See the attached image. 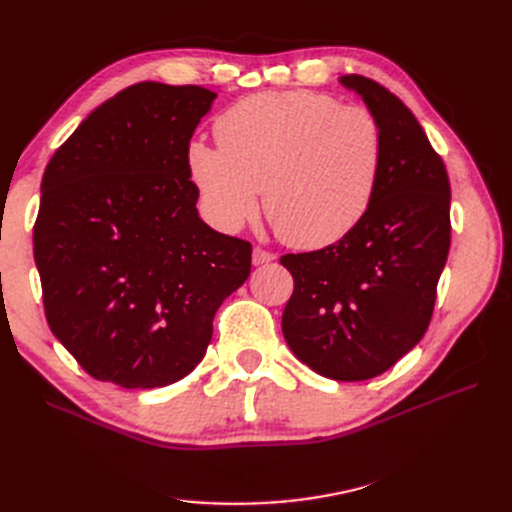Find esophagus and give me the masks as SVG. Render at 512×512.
I'll return each mask as SVG.
<instances>
[{
  "mask_svg": "<svg viewBox=\"0 0 512 512\" xmlns=\"http://www.w3.org/2000/svg\"><path fill=\"white\" fill-rule=\"evenodd\" d=\"M273 260H275V254H271V252H267V250H262V247H254V252H252L254 267L267 265V262H273Z\"/></svg>",
  "mask_w": 512,
  "mask_h": 512,
  "instance_id": "1",
  "label": "esophagus"
}]
</instances>
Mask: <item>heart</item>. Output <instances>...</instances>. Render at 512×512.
I'll list each match as a JSON object with an SVG mask.
<instances>
[{
	"label": "heart",
	"mask_w": 512,
	"mask_h": 512,
	"mask_svg": "<svg viewBox=\"0 0 512 512\" xmlns=\"http://www.w3.org/2000/svg\"><path fill=\"white\" fill-rule=\"evenodd\" d=\"M218 147L194 141L185 164L207 218L235 232L258 211L303 250L337 243L374 203L384 160L378 119L318 91H265L215 121Z\"/></svg>",
	"instance_id": "1"
}]
</instances>
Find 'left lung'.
Here are the masks:
<instances>
[{
  "label": "left lung",
  "mask_w": 512,
  "mask_h": 512,
  "mask_svg": "<svg viewBox=\"0 0 512 512\" xmlns=\"http://www.w3.org/2000/svg\"><path fill=\"white\" fill-rule=\"evenodd\" d=\"M339 83L380 123V185L350 235L318 252L282 256L294 280L282 331L316 374L356 382L393 367L429 327L451 247V185L404 102L359 74Z\"/></svg>",
  "instance_id": "8db88e82"
}]
</instances>
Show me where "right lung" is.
Masks as SVG:
<instances>
[{"mask_svg":"<svg viewBox=\"0 0 512 512\" xmlns=\"http://www.w3.org/2000/svg\"><path fill=\"white\" fill-rule=\"evenodd\" d=\"M218 94L136 83L44 170L34 258L53 335L89 376L156 389L203 361L252 245L200 220L185 153Z\"/></svg>","mask_w":512,"mask_h":512,"instance_id":"right-lung-1","label":"right lung"}]
</instances>
